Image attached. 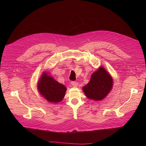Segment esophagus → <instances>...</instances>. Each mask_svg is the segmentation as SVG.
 Here are the masks:
<instances>
[{"label":"esophagus","instance_id":"obj_1","mask_svg":"<svg viewBox=\"0 0 146 146\" xmlns=\"http://www.w3.org/2000/svg\"><path fill=\"white\" fill-rule=\"evenodd\" d=\"M71 84H72V85L73 86V87H74V88H76L78 86V83L76 82H72Z\"/></svg>","mask_w":146,"mask_h":146}]
</instances>
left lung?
<instances>
[{"instance_id":"1","label":"left lung","mask_w":146,"mask_h":146,"mask_svg":"<svg viewBox=\"0 0 146 146\" xmlns=\"http://www.w3.org/2000/svg\"><path fill=\"white\" fill-rule=\"evenodd\" d=\"M113 86L111 76L102 66H100L92 74L90 81L82 88V90L89 99L100 101L108 96Z\"/></svg>"}]
</instances>
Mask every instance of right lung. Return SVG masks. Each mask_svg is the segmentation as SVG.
<instances>
[{"label": "right lung", "mask_w": 146, "mask_h": 146, "mask_svg": "<svg viewBox=\"0 0 146 146\" xmlns=\"http://www.w3.org/2000/svg\"><path fill=\"white\" fill-rule=\"evenodd\" d=\"M49 72H43L37 83L39 94L48 102L57 104L62 100L67 90L66 87L55 80Z\"/></svg>", "instance_id": "obj_1"}]
</instances>
